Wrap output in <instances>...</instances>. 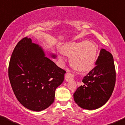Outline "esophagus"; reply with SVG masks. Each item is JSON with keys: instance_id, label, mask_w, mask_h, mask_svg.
<instances>
[{"instance_id": "1", "label": "esophagus", "mask_w": 125, "mask_h": 125, "mask_svg": "<svg viewBox=\"0 0 125 125\" xmlns=\"http://www.w3.org/2000/svg\"><path fill=\"white\" fill-rule=\"evenodd\" d=\"M65 80L66 81H70L71 80H73V76L71 73H66L65 74Z\"/></svg>"}]
</instances>
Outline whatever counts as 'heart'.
<instances>
[{
    "mask_svg": "<svg viewBox=\"0 0 125 125\" xmlns=\"http://www.w3.org/2000/svg\"><path fill=\"white\" fill-rule=\"evenodd\" d=\"M61 52L64 55L70 57V63L74 68L85 71L94 66L98 49L94 42L86 41L68 42L62 46ZM59 58L63 59L61 56Z\"/></svg>",
    "mask_w": 125,
    "mask_h": 125,
    "instance_id": "heart-1",
    "label": "heart"
}]
</instances>
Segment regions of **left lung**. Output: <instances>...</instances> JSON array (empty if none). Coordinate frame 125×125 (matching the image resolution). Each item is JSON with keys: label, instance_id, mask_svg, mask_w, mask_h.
I'll return each instance as SVG.
<instances>
[{"label": "left lung", "instance_id": "8db88e82", "mask_svg": "<svg viewBox=\"0 0 125 125\" xmlns=\"http://www.w3.org/2000/svg\"><path fill=\"white\" fill-rule=\"evenodd\" d=\"M95 64L83 77V85L73 94L76 103L89 110L98 109L107 103L116 83V70L111 53L102 49Z\"/></svg>", "mask_w": 125, "mask_h": 125}]
</instances>
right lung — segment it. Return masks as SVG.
I'll list each match as a JSON object with an SVG mask.
<instances>
[{"label":"right lung","mask_w":125,"mask_h":125,"mask_svg":"<svg viewBox=\"0 0 125 125\" xmlns=\"http://www.w3.org/2000/svg\"><path fill=\"white\" fill-rule=\"evenodd\" d=\"M65 73L27 37L16 45L9 61L8 76L14 94L22 105L33 111L44 110L53 103Z\"/></svg>","instance_id":"add662e5"}]
</instances>
